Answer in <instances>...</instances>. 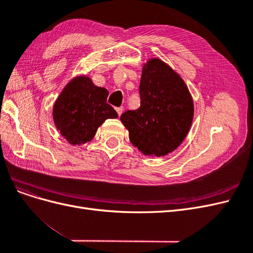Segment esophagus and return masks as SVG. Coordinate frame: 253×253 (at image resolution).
Masks as SVG:
<instances>
[{"instance_id": "obj_1", "label": "esophagus", "mask_w": 253, "mask_h": 253, "mask_svg": "<svg viewBox=\"0 0 253 253\" xmlns=\"http://www.w3.org/2000/svg\"><path fill=\"white\" fill-rule=\"evenodd\" d=\"M116 111H117V113H118V115L120 116V115L124 113V108H122V106H120V108H117L116 109Z\"/></svg>"}]
</instances>
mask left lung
I'll list each match as a JSON object with an SVG mask.
<instances>
[{"label":"left lung","instance_id":"left-lung-1","mask_svg":"<svg viewBox=\"0 0 253 253\" xmlns=\"http://www.w3.org/2000/svg\"><path fill=\"white\" fill-rule=\"evenodd\" d=\"M140 108L120 120L129 140L145 155L164 156L185 139L193 119V100L185 82L170 66L152 59L143 66Z\"/></svg>","mask_w":253,"mask_h":253}]
</instances>
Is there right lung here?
Masks as SVG:
<instances>
[{"label":"right lung","instance_id":"right-lung-1","mask_svg":"<svg viewBox=\"0 0 253 253\" xmlns=\"http://www.w3.org/2000/svg\"><path fill=\"white\" fill-rule=\"evenodd\" d=\"M106 88L96 86L87 77H76L62 90L53 105V121L71 144H83L94 138L98 127L118 114L108 100Z\"/></svg>","mask_w":253,"mask_h":253}]
</instances>
